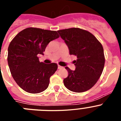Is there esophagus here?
Instances as JSON below:
<instances>
[{"label": "esophagus", "instance_id": "obj_1", "mask_svg": "<svg viewBox=\"0 0 121 121\" xmlns=\"http://www.w3.org/2000/svg\"><path fill=\"white\" fill-rule=\"evenodd\" d=\"M57 67H58V69H61V68H63V67H62V66L59 65H58V66H57Z\"/></svg>", "mask_w": 121, "mask_h": 121}]
</instances>
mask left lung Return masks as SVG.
I'll return each instance as SVG.
<instances>
[{"label":"left lung","mask_w":121,"mask_h":121,"mask_svg":"<svg viewBox=\"0 0 121 121\" xmlns=\"http://www.w3.org/2000/svg\"><path fill=\"white\" fill-rule=\"evenodd\" d=\"M57 32L68 47L70 54L77 56L73 62L75 70L65 67L68 76L64 79V85L73 92L88 90L96 83L104 67L102 45L91 33L81 28H71Z\"/></svg>","instance_id":"obj_1"}]
</instances>
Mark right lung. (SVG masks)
<instances>
[{
    "instance_id": "obj_1",
    "label": "right lung",
    "mask_w": 121,
    "mask_h": 121,
    "mask_svg": "<svg viewBox=\"0 0 121 121\" xmlns=\"http://www.w3.org/2000/svg\"><path fill=\"white\" fill-rule=\"evenodd\" d=\"M59 37L57 31L27 28L19 33L8 49V63L14 81L30 93H39L48 88L50 78L57 69L56 63L39 62L50 42Z\"/></svg>"
}]
</instances>
